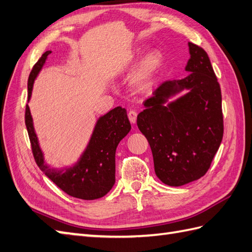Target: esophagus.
Returning a JSON list of instances; mask_svg holds the SVG:
<instances>
[{"label":"esophagus","instance_id":"esophagus-1","mask_svg":"<svg viewBox=\"0 0 252 252\" xmlns=\"http://www.w3.org/2000/svg\"><path fill=\"white\" fill-rule=\"evenodd\" d=\"M137 115H138V113L134 111V110H130V111L128 112V119H129V121L131 123H136Z\"/></svg>","mask_w":252,"mask_h":252}]
</instances>
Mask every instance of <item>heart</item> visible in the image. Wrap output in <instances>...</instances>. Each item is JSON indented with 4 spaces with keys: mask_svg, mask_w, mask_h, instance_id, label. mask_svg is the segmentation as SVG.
<instances>
[{
    "mask_svg": "<svg viewBox=\"0 0 252 252\" xmlns=\"http://www.w3.org/2000/svg\"><path fill=\"white\" fill-rule=\"evenodd\" d=\"M160 64L161 55L157 51H153L145 55L144 60L142 61V64L140 66V69L137 72L136 79H134V82H136L139 88L144 89L149 85L152 78L157 72Z\"/></svg>",
    "mask_w": 252,
    "mask_h": 252,
    "instance_id": "obj_1",
    "label": "heart"
}]
</instances>
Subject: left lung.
<instances>
[{
    "label": "left lung",
    "instance_id": "1",
    "mask_svg": "<svg viewBox=\"0 0 252 252\" xmlns=\"http://www.w3.org/2000/svg\"><path fill=\"white\" fill-rule=\"evenodd\" d=\"M190 57L182 80H168L144 101L137 124L151 146L157 177L165 185L182 186L199 180L211 167L223 137L221 90L203 48L189 42ZM189 94L165 107L170 96Z\"/></svg>",
    "mask_w": 252,
    "mask_h": 252
}]
</instances>
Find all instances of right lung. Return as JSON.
Wrapping results in <instances>:
<instances>
[{
    "label": "right lung",
    "instance_id": "right-lung-1",
    "mask_svg": "<svg viewBox=\"0 0 252 252\" xmlns=\"http://www.w3.org/2000/svg\"><path fill=\"white\" fill-rule=\"evenodd\" d=\"M51 51H47L33 66L28 81V99L32 94L34 79ZM26 126L31 147L39 169L67 194L82 200H95L107 194L115 183V151L131 125L124 108L116 107L98 120L87 151L75 167L59 172L45 164L34 131L30 108L26 106Z\"/></svg>",
    "mask_w": 252,
    "mask_h": 252
}]
</instances>
